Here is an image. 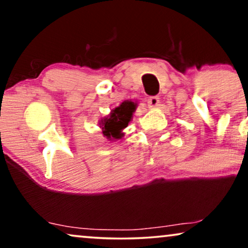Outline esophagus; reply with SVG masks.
Segmentation results:
<instances>
[{
  "label": "esophagus",
  "mask_w": 248,
  "mask_h": 248,
  "mask_svg": "<svg viewBox=\"0 0 248 248\" xmlns=\"http://www.w3.org/2000/svg\"><path fill=\"white\" fill-rule=\"evenodd\" d=\"M147 104H148V107L152 108H157L158 104H160V98H158L157 96L148 97L147 98Z\"/></svg>",
  "instance_id": "34e87169"
}]
</instances>
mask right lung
<instances>
[{"instance_id": "right-lung-1", "label": "right lung", "mask_w": 248, "mask_h": 248, "mask_svg": "<svg viewBox=\"0 0 248 248\" xmlns=\"http://www.w3.org/2000/svg\"><path fill=\"white\" fill-rule=\"evenodd\" d=\"M135 110H136V104L130 101L124 102L120 104V107L112 110L110 115L101 121L104 136L114 138V140L121 138V130L128 126Z\"/></svg>"}]
</instances>
